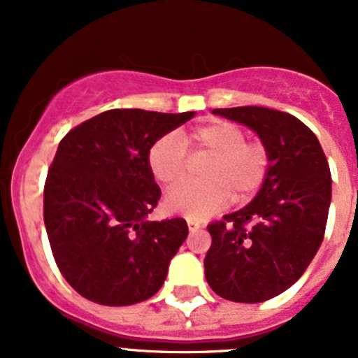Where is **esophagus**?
Here are the masks:
<instances>
[{
    "label": "esophagus",
    "instance_id": "esophagus-1",
    "mask_svg": "<svg viewBox=\"0 0 358 358\" xmlns=\"http://www.w3.org/2000/svg\"><path fill=\"white\" fill-rule=\"evenodd\" d=\"M186 224H188V229L192 231V233H195V231H199L202 227V222L197 220V218H186Z\"/></svg>",
    "mask_w": 358,
    "mask_h": 358
}]
</instances>
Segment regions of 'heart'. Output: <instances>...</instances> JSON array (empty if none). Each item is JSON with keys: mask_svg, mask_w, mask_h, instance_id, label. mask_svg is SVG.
Returning a JSON list of instances; mask_svg holds the SVG:
<instances>
[{"mask_svg": "<svg viewBox=\"0 0 358 358\" xmlns=\"http://www.w3.org/2000/svg\"><path fill=\"white\" fill-rule=\"evenodd\" d=\"M245 131L226 120L199 125L186 136L189 156L208 157L202 164L204 181L188 182L164 197L166 210L202 218L233 202H245L264 186L268 173V148L262 141L245 140ZM147 163L152 176L164 186H177L188 176V152L177 134L169 132L150 145Z\"/></svg>", "mask_w": 358, "mask_h": 358, "instance_id": "1", "label": "heart"}]
</instances>
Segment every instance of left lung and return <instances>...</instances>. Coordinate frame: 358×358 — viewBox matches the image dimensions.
Masks as SVG:
<instances>
[{"label":"left lung","instance_id":"8db88e82","mask_svg":"<svg viewBox=\"0 0 358 358\" xmlns=\"http://www.w3.org/2000/svg\"><path fill=\"white\" fill-rule=\"evenodd\" d=\"M213 113L251 127L271 163L251 204L208 224V285L229 301H267L301 278L324 238L330 166L314 132L289 113L256 106Z\"/></svg>","mask_w":358,"mask_h":358}]
</instances>
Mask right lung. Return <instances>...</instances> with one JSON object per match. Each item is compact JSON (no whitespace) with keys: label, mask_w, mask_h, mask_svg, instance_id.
Listing matches in <instances>:
<instances>
[{"label":"right lung","mask_w":358,"mask_h":358,"mask_svg":"<svg viewBox=\"0 0 358 358\" xmlns=\"http://www.w3.org/2000/svg\"><path fill=\"white\" fill-rule=\"evenodd\" d=\"M194 116L110 109L61 140L44 182V226L57 267L82 297L127 306L164 283L188 226L145 220L161 197L147 154Z\"/></svg>","instance_id":"1"}]
</instances>
